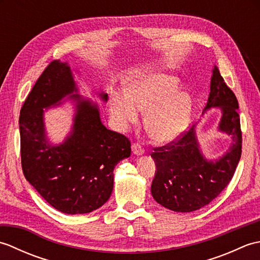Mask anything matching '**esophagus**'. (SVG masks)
<instances>
[{
    "instance_id": "esophagus-1",
    "label": "esophagus",
    "mask_w": 260,
    "mask_h": 260,
    "mask_svg": "<svg viewBox=\"0 0 260 260\" xmlns=\"http://www.w3.org/2000/svg\"><path fill=\"white\" fill-rule=\"evenodd\" d=\"M132 152H133V154H135L136 156H141V155H143V154H144V150H143L140 144L132 145Z\"/></svg>"
}]
</instances>
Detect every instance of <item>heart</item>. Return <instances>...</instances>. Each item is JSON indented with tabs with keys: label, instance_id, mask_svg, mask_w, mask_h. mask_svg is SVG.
Instances as JSON below:
<instances>
[{
	"label": "heart",
	"instance_id": "b5f03b06",
	"mask_svg": "<svg viewBox=\"0 0 260 260\" xmlns=\"http://www.w3.org/2000/svg\"><path fill=\"white\" fill-rule=\"evenodd\" d=\"M123 88L125 95L113 92L109 103L110 117L118 131L136 124L139 112L145 113V129L158 144L178 141L189 128L194 98L180 89L176 76L148 71L126 79Z\"/></svg>",
	"mask_w": 260,
	"mask_h": 260
}]
</instances>
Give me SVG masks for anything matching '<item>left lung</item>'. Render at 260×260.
Masks as SVG:
<instances>
[{
    "label": "left lung",
    "mask_w": 260,
    "mask_h": 260,
    "mask_svg": "<svg viewBox=\"0 0 260 260\" xmlns=\"http://www.w3.org/2000/svg\"><path fill=\"white\" fill-rule=\"evenodd\" d=\"M219 108L218 132L231 137L230 147L218 158L203 155L197 136V123L178 142L154 148L156 165L151 192L157 203L175 212H192L217 198L233 179L241 156L238 101L225 85L217 66L212 69L210 93L202 115Z\"/></svg>",
    "instance_id": "left-lung-1"
}]
</instances>
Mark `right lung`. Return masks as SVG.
I'll list each match as a JSON object with an SVG mask.
<instances>
[{"label":"right lung","instance_id":"right-lung-1","mask_svg":"<svg viewBox=\"0 0 260 260\" xmlns=\"http://www.w3.org/2000/svg\"><path fill=\"white\" fill-rule=\"evenodd\" d=\"M106 103L108 95L96 92ZM69 100L74 106L70 134L59 145L48 140L44 113ZM21 163L26 181L58 211L89 213L110 198L113 171L129 157L131 143L107 129L98 104L79 95L70 66L54 60L39 77L20 112Z\"/></svg>","mask_w":260,"mask_h":260}]
</instances>
